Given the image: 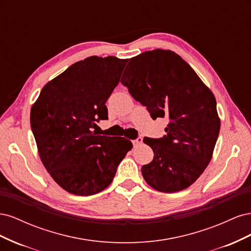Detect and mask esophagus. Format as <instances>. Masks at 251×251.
I'll list each match as a JSON object with an SVG mask.
<instances>
[{
    "label": "esophagus",
    "instance_id": "obj_1",
    "mask_svg": "<svg viewBox=\"0 0 251 251\" xmlns=\"http://www.w3.org/2000/svg\"><path fill=\"white\" fill-rule=\"evenodd\" d=\"M141 143H142V138L141 137H138V138H136L135 140H133V144L135 147L139 146V144H141Z\"/></svg>",
    "mask_w": 251,
    "mask_h": 251
}]
</instances>
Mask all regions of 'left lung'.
<instances>
[{"label": "left lung", "instance_id": "8db88e82", "mask_svg": "<svg viewBox=\"0 0 251 251\" xmlns=\"http://www.w3.org/2000/svg\"><path fill=\"white\" fill-rule=\"evenodd\" d=\"M120 82L153 119L166 118L162 138L144 137L154 151L143 165L147 183L158 192L176 193L191 186L206 169L220 132L215 95L184 59L156 49L132 57Z\"/></svg>", "mask_w": 251, "mask_h": 251}]
</instances>
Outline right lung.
<instances>
[{
	"mask_svg": "<svg viewBox=\"0 0 251 251\" xmlns=\"http://www.w3.org/2000/svg\"><path fill=\"white\" fill-rule=\"evenodd\" d=\"M127 59L90 56L47 82L30 112L41 160L68 193L95 195L107 188L133 144L124 137L97 135L108 119L105 101Z\"/></svg>",
	"mask_w": 251,
	"mask_h": 251,
	"instance_id": "right-lung-1",
	"label": "right lung"
}]
</instances>
